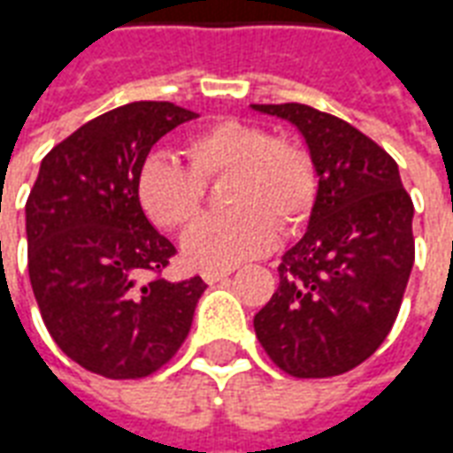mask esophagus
Listing matches in <instances>:
<instances>
[{
  "instance_id": "1",
  "label": "esophagus",
  "mask_w": 453,
  "mask_h": 453,
  "mask_svg": "<svg viewBox=\"0 0 453 453\" xmlns=\"http://www.w3.org/2000/svg\"><path fill=\"white\" fill-rule=\"evenodd\" d=\"M230 274H233V269H203V272H201L206 284H218V281H223V279H227Z\"/></svg>"
}]
</instances>
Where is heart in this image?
<instances>
[{
  "label": "heart",
  "mask_w": 453,
  "mask_h": 453,
  "mask_svg": "<svg viewBox=\"0 0 453 453\" xmlns=\"http://www.w3.org/2000/svg\"><path fill=\"white\" fill-rule=\"evenodd\" d=\"M191 167L169 152H152L138 172V201L165 230L194 220L203 201V179L230 174L226 216L196 220L181 237V252L198 269H230L272 247L279 230L301 226L315 201V169L303 150L272 130L223 119L187 142Z\"/></svg>",
  "instance_id": "b5f03b06"
}]
</instances>
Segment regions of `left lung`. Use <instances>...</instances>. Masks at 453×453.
I'll return each mask as SVG.
<instances>
[{
  "instance_id": "1",
  "label": "left lung",
  "mask_w": 453,
  "mask_h": 453,
  "mask_svg": "<svg viewBox=\"0 0 453 453\" xmlns=\"http://www.w3.org/2000/svg\"><path fill=\"white\" fill-rule=\"evenodd\" d=\"M252 109L301 133L318 184L303 237L255 315L257 340L296 379L337 376L369 359L395 323L415 262V208L395 159L347 120L305 104Z\"/></svg>"
}]
</instances>
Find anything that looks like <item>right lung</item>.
Listing matches in <instances>:
<instances>
[{"label": "right lung", "instance_id": "obj_1", "mask_svg": "<svg viewBox=\"0 0 453 453\" xmlns=\"http://www.w3.org/2000/svg\"><path fill=\"white\" fill-rule=\"evenodd\" d=\"M198 113L133 102L96 116L41 162L26 201L28 276L55 344L106 379H142L187 340L206 284L152 279L177 250L140 206L152 145Z\"/></svg>", "mask_w": 453, "mask_h": 453}]
</instances>
